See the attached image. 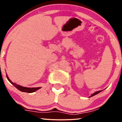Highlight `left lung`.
<instances>
[{"label":"left lung","mask_w":122,"mask_h":122,"mask_svg":"<svg viewBox=\"0 0 122 122\" xmlns=\"http://www.w3.org/2000/svg\"><path fill=\"white\" fill-rule=\"evenodd\" d=\"M102 91H96V92H94V93H92V94L90 96H89V97H92V96H95V95H97V94H98V93H100V92H102Z\"/></svg>","instance_id":"8db88e82"}]
</instances>
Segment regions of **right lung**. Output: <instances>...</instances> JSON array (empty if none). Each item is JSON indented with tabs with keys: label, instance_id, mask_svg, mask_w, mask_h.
Wrapping results in <instances>:
<instances>
[{
	"label": "right lung",
	"instance_id": "right-lung-1",
	"mask_svg": "<svg viewBox=\"0 0 122 122\" xmlns=\"http://www.w3.org/2000/svg\"><path fill=\"white\" fill-rule=\"evenodd\" d=\"M6 77H7V79H8V80L14 86H15V88H16L18 90L20 91L23 92H27V93H33V92H36V91L38 90L39 89L41 88V87H37V88H27V87H24V86H22L21 85H19L18 84H16V83L15 82H13L10 79L8 78L7 75H6Z\"/></svg>",
	"mask_w": 122,
	"mask_h": 122
}]
</instances>
